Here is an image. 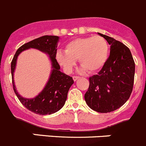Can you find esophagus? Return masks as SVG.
<instances>
[{
    "mask_svg": "<svg viewBox=\"0 0 146 146\" xmlns=\"http://www.w3.org/2000/svg\"><path fill=\"white\" fill-rule=\"evenodd\" d=\"M79 78H80V77H78V76H74V77H73V80H74V81H77Z\"/></svg>",
    "mask_w": 146,
    "mask_h": 146,
    "instance_id": "34e87169",
    "label": "esophagus"
}]
</instances>
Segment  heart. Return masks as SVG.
I'll return each instance as SVG.
<instances>
[{
	"label": "heart",
	"instance_id": "obj_1",
	"mask_svg": "<svg viewBox=\"0 0 146 146\" xmlns=\"http://www.w3.org/2000/svg\"><path fill=\"white\" fill-rule=\"evenodd\" d=\"M108 52L109 46L106 40L100 36H94L69 41L65 46V51H58L56 59L68 73L72 72L77 59L82 66L80 72H95L105 64Z\"/></svg>",
	"mask_w": 146,
	"mask_h": 146
}]
</instances>
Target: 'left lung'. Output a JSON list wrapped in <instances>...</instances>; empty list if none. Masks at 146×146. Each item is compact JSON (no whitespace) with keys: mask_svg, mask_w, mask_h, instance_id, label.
Wrapping results in <instances>:
<instances>
[{"mask_svg":"<svg viewBox=\"0 0 146 146\" xmlns=\"http://www.w3.org/2000/svg\"><path fill=\"white\" fill-rule=\"evenodd\" d=\"M110 45V54L98 74L89 78L84 95L86 103L93 110L107 113L123 106L133 91L135 62L130 49L120 41L98 33Z\"/></svg>","mask_w":146,"mask_h":146,"instance_id":"obj_1","label":"left lung"}]
</instances>
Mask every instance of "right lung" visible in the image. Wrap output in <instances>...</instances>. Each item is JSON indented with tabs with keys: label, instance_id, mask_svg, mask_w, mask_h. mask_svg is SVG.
Here are the masks:
<instances>
[{
	"label": "right lung",
	"instance_id": "add662e5",
	"mask_svg": "<svg viewBox=\"0 0 146 146\" xmlns=\"http://www.w3.org/2000/svg\"><path fill=\"white\" fill-rule=\"evenodd\" d=\"M56 36H43L24 44L16 51L11 62V75L13 90L22 105L29 110L38 115H51L59 111L64 105L69 88L74 83L72 77L61 72L60 66L56 59V47L59 41ZM34 48L50 55L52 62V73L44 90L36 97L31 99L22 98L16 90L13 73L17 56L28 48Z\"/></svg>",
	"mask_w": 146,
	"mask_h": 146
}]
</instances>
